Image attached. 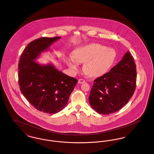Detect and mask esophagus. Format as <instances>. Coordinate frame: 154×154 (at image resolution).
Masks as SVG:
<instances>
[{"label": "esophagus", "instance_id": "34e87169", "mask_svg": "<svg viewBox=\"0 0 154 154\" xmlns=\"http://www.w3.org/2000/svg\"><path fill=\"white\" fill-rule=\"evenodd\" d=\"M84 82H85V81L82 80V79H79V81H78V83L79 84H83Z\"/></svg>", "mask_w": 154, "mask_h": 154}]
</instances>
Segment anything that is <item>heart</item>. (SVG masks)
I'll list each match as a JSON object with an SVG mask.
<instances>
[{"instance_id": "heart-1", "label": "heart", "mask_w": 154, "mask_h": 154, "mask_svg": "<svg viewBox=\"0 0 154 154\" xmlns=\"http://www.w3.org/2000/svg\"><path fill=\"white\" fill-rule=\"evenodd\" d=\"M72 57L73 58L66 61L70 69L75 72L79 69L77 62H85L83 67L85 73L95 78L102 75L110 69L116 60V53L111 48L92 43L78 47L74 51Z\"/></svg>"}]
</instances>
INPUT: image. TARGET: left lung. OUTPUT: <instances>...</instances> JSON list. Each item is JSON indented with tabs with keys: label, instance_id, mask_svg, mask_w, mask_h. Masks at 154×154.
<instances>
[{
	"label": "left lung",
	"instance_id": "left-lung-1",
	"mask_svg": "<svg viewBox=\"0 0 154 154\" xmlns=\"http://www.w3.org/2000/svg\"><path fill=\"white\" fill-rule=\"evenodd\" d=\"M136 77V65L127 51L110 72L94 80L89 97L90 105L104 115L121 110L134 94Z\"/></svg>",
	"mask_w": 154,
	"mask_h": 154
}]
</instances>
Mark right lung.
<instances>
[{
	"label": "right lung",
	"instance_id": "1",
	"mask_svg": "<svg viewBox=\"0 0 154 154\" xmlns=\"http://www.w3.org/2000/svg\"><path fill=\"white\" fill-rule=\"evenodd\" d=\"M61 37H41L27 45L18 63L20 90L37 110L55 114L62 110L68 102L77 80L58 70L52 63L36 62L44 52Z\"/></svg>",
	"mask_w": 154,
	"mask_h": 154
}]
</instances>
